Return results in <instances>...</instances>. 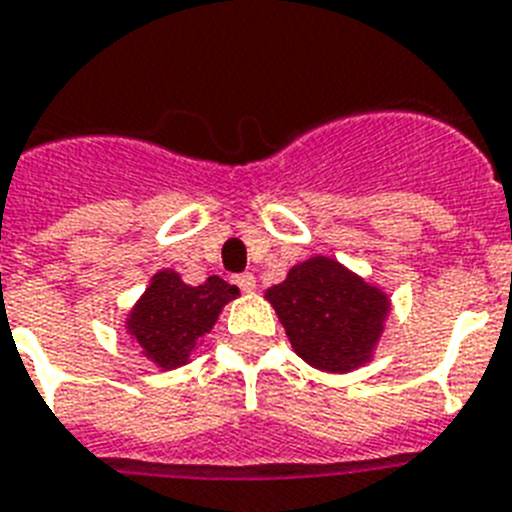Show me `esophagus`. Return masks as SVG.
<instances>
[{
  "label": "esophagus",
  "instance_id": "1",
  "mask_svg": "<svg viewBox=\"0 0 512 512\" xmlns=\"http://www.w3.org/2000/svg\"><path fill=\"white\" fill-rule=\"evenodd\" d=\"M234 283L244 291V294H252V291H255V286H257V281H255V276H252V273H239V276H234Z\"/></svg>",
  "mask_w": 512,
  "mask_h": 512
}]
</instances>
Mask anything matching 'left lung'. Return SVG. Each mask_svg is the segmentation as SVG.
Instances as JSON below:
<instances>
[{
  "label": "left lung",
  "mask_w": 512,
  "mask_h": 512,
  "mask_svg": "<svg viewBox=\"0 0 512 512\" xmlns=\"http://www.w3.org/2000/svg\"><path fill=\"white\" fill-rule=\"evenodd\" d=\"M304 362L322 372H351L369 362L390 299L330 257H309L265 291Z\"/></svg>",
  "instance_id": "obj_1"
}]
</instances>
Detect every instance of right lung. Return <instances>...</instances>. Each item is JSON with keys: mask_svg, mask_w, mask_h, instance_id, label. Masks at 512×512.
Here are the masks:
<instances>
[{"mask_svg": "<svg viewBox=\"0 0 512 512\" xmlns=\"http://www.w3.org/2000/svg\"><path fill=\"white\" fill-rule=\"evenodd\" d=\"M236 296L239 289L218 276L187 286L179 273L161 270L127 317V333L161 369L182 367Z\"/></svg>", "mask_w": 512, "mask_h": 512, "instance_id": "add662e5", "label": "right lung"}]
</instances>
